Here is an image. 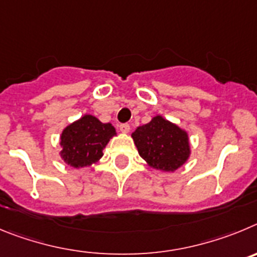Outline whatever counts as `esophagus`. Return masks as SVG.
<instances>
[{
  "mask_svg": "<svg viewBox=\"0 0 257 257\" xmlns=\"http://www.w3.org/2000/svg\"><path fill=\"white\" fill-rule=\"evenodd\" d=\"M119 129L120 132H123V133H128V132L131 131V125H129L128 123H123V124H120Z\"/></svg>",
  "mask_w": 257,
  "mask_h": 257,
  "instance_id": "esophagus-1",
  "label": "esophagus"
}]
</instances>
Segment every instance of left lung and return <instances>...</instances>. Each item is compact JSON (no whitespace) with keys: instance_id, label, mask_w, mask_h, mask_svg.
<instances>
[{"instance_id":"obj_1","label":"left lung","mask_w":257,"mask_h":257,"mask_svg":"<svg viewBox=\"0 0 257 257\" xmlns=\"http://www.w3.org/2000/svg\"><path fill=\"white\" fill-rule=\"evenodd\" d=\"M132 137L140 156L159 170L174 172L189 156L186 132L161 116H155L150 123L138 126Z\"/></svg>"}]
</instances>
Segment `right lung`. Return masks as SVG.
Segmentation results:
<instances>
[{
  "mask_svg": "<svg viewBox=\"0 0 257 257\" xmlns=\"http://www.w3.org/2000/svg\"><path fill=\"white\" fill-rule=\"evenodd\" d=\"M115 134L110 123L103 124L92 115H84L62 132L61 157L73 168L92 165L102 157V150Z\"/></svg>",
  "mask_w": 257,
  "mask_h": 257,
  "instance_id": "add662e5",
  "label": "right lung"
}]
</instances>
